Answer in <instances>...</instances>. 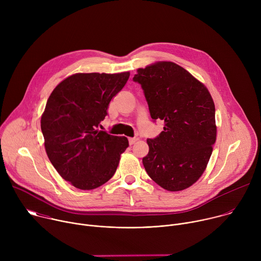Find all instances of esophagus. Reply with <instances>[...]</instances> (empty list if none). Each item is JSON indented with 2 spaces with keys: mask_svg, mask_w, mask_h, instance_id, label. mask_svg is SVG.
<instances>
[{
  "mask_svg": "<svg viewBox=\"0 0 261 261\" xmlns=\"http://www.w3.org/2000/svg\"><path fill=\"white\" fill-rule=\"evenodd\" d=\"M137 141V138H135V137H132V138H129V143H130V145H132V144H134L135 142Z\"/></svg>",
  "mask_w": 261,
  "mask_h": 261,
  "instance_id": "esophagus-1",
  "label": "esophagus"
}]
</instances>
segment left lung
I'll return each instance as SVG.
<instances>
[{"mask_svg":"<svg viewBox=\"0 0 261 261\" xmlns=\"http://www.w3.org/2000/svg\"><path fill=\"white\" fill-rule=\"evenodd\" d=\"M133 82L141 86L153 121H164V130L146 140L150 150L142 158L145 171L165 190L187 189L203 173L216 141L210 92L172 62L138 69Z\"/></svg>","mask_w":261,"mask_h":261,"instance_id":"left-lung-1","label":"left lung"}]
</instances>
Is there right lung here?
I'll list each match as a JSON object with an SVG mask.
<instances>
[{"instance_id":"obj_1","label":"right lung","mask_w":261,"mask_h":261,"mask_svg":"<svg viewBox=\"0 0 261 261\" xmlns=\"http://www.w3.org/2000/svg\"><path fill=\"white\" fill-rule=\"evenodd\" d=\"M129 76V72L74 74L60 83L47 100L41 117L45 151L60 175L74 187L96 189L117 170L128 139L98 127Z\"/></svg>"}]
</instances>
